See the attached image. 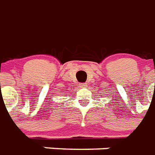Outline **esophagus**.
I'll return each mask as SVG.
<instances>
[{"label": "esophagus", "mask_w": 155, "mask_h": 155, "mask_svg": "<svg viewBox=\"0 0 155 155\" xmlns=\"http://www.w3.org/2000/svg\"><path fill=\"white\" fill-rule=\"evenodd\" d=\"M87 86V84H80V87H86Z\"/></svg>", "instance_id": "esophagus-1"}]
</instances>
